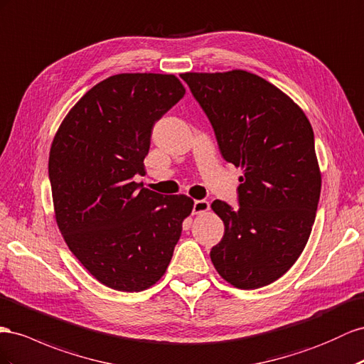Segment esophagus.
<instances>
[{
    "mask_svg": "<svg viewBox=\"0 0 364 364\" xmlns=\"http://www.w3.org/2000/svg\"><path fill=\"white\" fill-rule=\"evenodd\" d=\"M208 210H210V203L206 200H194V205H193L194 214H203Z\"/></svg>",
    "mask_w": 364,
    "mask_h": 364,
    "instance_id": "34e87169",
    "label": "esophagus"
}]
</instances>
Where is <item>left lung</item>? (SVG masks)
<instances>
[{
	"instance_id": "left-lung-1",
	"label": "left lung",
	"mask_w": 364,
	"mask_h": 364,
	"mask_svg": "<svg viewBox=\"0 0 364 364\" xmlns=\"http://www.w3.org/2000/svg\"><path fill=\"white\" fill-rule=\"evenodd\" d=\"M181 76L211 121L223 159L243 173L237 210L211 203L225 225L211 262L234 288L267 287L297 262L316 220L321 173L311 122L287 93L251 72Z\"/></svg>"
}]
</instances>
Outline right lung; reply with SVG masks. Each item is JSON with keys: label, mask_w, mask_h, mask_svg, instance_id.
<instances>
[{"label": "right lung", "mask_w": 364, "mask_h": 364, "mask_svg": "<svg viewBox=\"0 0 364 364\" xmlns=\"http://www.w3.org/2000/svg\"><path fill=\"white\" fill-rule=\"evenodd\" d=\"M183 95L174 75H113L72 107L53 137L56 225L82 267L112 289L158 283L193 211L188 196H164L133 179L145 173L153 125Z\"/></svg>", "instance_id": "obj_1"}]
</instances>
